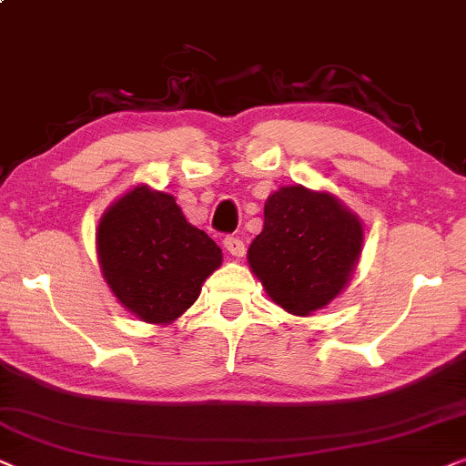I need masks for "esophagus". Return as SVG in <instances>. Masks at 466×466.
Instances as JSON below:
<instances>
[{
  "instance_id": "34e87169",
  "label": "esophagus",
  "mask_w": 466,
  "mask_h": 466,
  "mask_svg": "<svg viewBox=\"0 0 466 466\" xmlns=\"http://www.w3.org/2000/svg\"><path fill=\"white\" fill-rule=\"evenodd\" d=\"M223 247H226V251L229 253V256H234V258H243L245 256V245H243V240H240V238L228 237L226 240H223Z\"/></svg>"
}]
</instances>
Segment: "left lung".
I'll return each instance as SVG.
<instances>
[{"label":"left lung","instance_id":"obj_1","mask_svg":"<svg viewBox=\"0 0 466 466\" xmlns=\"http://www.w3.org/2000/svg\"><path fill=\"white\" fill-rule=\"evenodd\" d=\"M362 243V219L337 196L285 185L264 204V228L247 262L272 302L309 318L347 288Z\"/></svg>","mask_w":466,"mask_h":466}]
</instances>
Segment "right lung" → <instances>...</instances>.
Returning a JSON list of instances; mask_svg holds the SVG:
<instances>
[{
    "mask_svg": "<svg viewBox=\"0 0 466 466\" xmlns=\"http://www.w3.org/2000/svg\"><path fill=\"white\" fill-rule=\"evenodd\" d=\"M97 262L104 281L134 318L168 326L200 296L223 253L185 219L175 196L140 183L99 217Z\"/></svg>",
    "mask_w": 466,
    "mask_h": 466,
    "instance_id": "right-lung-1",
    "label": "right lung"
}]
</instances>
